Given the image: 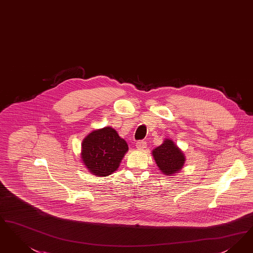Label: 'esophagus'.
Instances as JSON below:
<instances>
[{
  "mask_svg": "<svg viewBox=\"0 0 253 253\" xmlns=\"http://www.w3.org/2000/svg\"><path fill=\"white\" fill-rule=\"evenodd\" d=\"M135 146H136V148H137V149H139V150H144V149H146V148H147V143H146V141H143V140H141V141L137 142Z\"/></svg>",
  "mask_w": 253,
  "mask_h": 253,
  "instance_id": "esophagus-1",
  "label": "esophagus"
}]
</instances>
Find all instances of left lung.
<instances>
[{
    "label": "left lung",
    "instance_id": "1",
    "mask_svg": "<svg viewBox=\"0 0 253 253\" xmlns=\"http://www.w3.org/2000/svg\"><path fill=\"white\" fill-rule=\"evenodd\" d=\"M156 165L165 175L170 176L179 173L185 161L182 151L170 139H166L159 147L152 151Z\"/></svg>",
    "mask_w": 253,
    "mask_h": 253
}]
</instances>
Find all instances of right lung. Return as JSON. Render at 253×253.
<instances>
[{
    "label": "right lung",
    "instance_id": "1",
    "mask_svg": "<svg viewBox=\"0 0 253 253\" xmlns=\"http://www.w3.org/2000/svg\"><path fill=\"white\" fill-rule=\"evenodd\" d=\"M128 145L111 127L91 131L82 144V161L92 174L106 177L119 169Z\"/></svg>",
    "mask_w": 253,
    "mask_h": 253
}]
</instances>
